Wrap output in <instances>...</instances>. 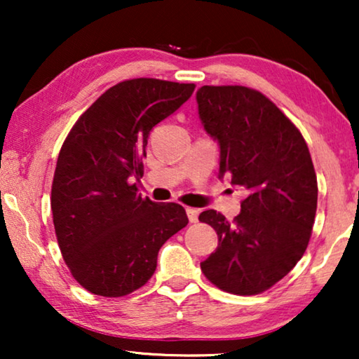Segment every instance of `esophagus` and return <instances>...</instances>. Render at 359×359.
Segmentation results:
<instances>
[{"label": "esophagus", "instance_id": "1", "mask_svg": "<svg viewBox=\"0 0 359 359\" xmlns=\"http://www.w3.org/2000/svg\"><path fill=\"white\" fill-rule=\"evenodd\" d=\"M186 214H188V219L191 224H196L198 222V217H199V209H193V208H188L186 209Z\"/></svg>", "mask_w": 359, "mask_h": 359}]
</instances>
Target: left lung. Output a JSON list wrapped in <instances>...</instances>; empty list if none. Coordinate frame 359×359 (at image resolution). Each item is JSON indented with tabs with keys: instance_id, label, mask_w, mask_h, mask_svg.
<instances>
[{
	"instance_id": "obj_1",
	"label": "left lung",
	"mask_w": 359,
	"mask_h": 359,
	"mask_svg": "<svg viewBox=\"0 0 359 359\" xmlns=\"http://www.w3.org/2000/svg\"><path fill=\"white\" fill-rule=\"evenodd\" d=\"M204 129L220 145L219 178L247 198L233 222L201 212L219 237L201 263L214 286L238 296L266 291L306 252L317 210V176L296 126L266 96L247 86H203L196 93Z\"/></svg>"
}]
</instances>
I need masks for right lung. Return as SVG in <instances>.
I'll return each instance as SVG.
<instances>
[{
	"label": "right lung",
	"mask_w": 359,
	"mask_h": 359,
	"mask_svg": "<svg viewBox=\"0 0 359 359\" xmlns=\"http://www.w3.org/2000/svg\"><path fill=\"white\" fill-rule=\"evenodd\" d=\"M193 83L135 78L97 97L72 127L52 183L55 235L86 291L122 297L156 269L166 240L188 225L183 205L137 194L150 130L193 95Z\"/></svg>",
	"instance_id": "obj_1"
}]
</instances>
